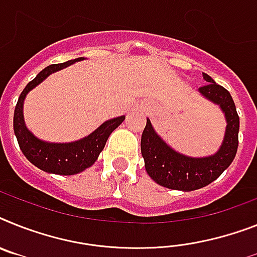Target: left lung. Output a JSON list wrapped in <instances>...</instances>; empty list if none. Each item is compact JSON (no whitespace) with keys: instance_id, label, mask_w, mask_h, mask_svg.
I'll use <instances>...</instances> for the list:
<instances>
[{"instance_id":"obj_1","label":"left lung","mask_w":257,"mask_h":257,"mask_svg":"<svg viewBox=\"0 0 257 257\" xmlns=\"http://www.w3.org/2000/svg\"><path fill=\"white\" fill-rule=\"evenodd\" d=\"M208 83L198 88L202 96L219 105L225 113L226 131L218 152L209 157L193 158L170 148L153 128L150 120L141 137V153L149 176L162 187L176 191H196L206 187L221 175L234 161L238 150L239 116L230 92L202 73Z\"/></svg>"}]
</instances>
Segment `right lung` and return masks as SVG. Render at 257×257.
I'll list each match as a JSON object with an SVG mask.
<instances>
[{"instance_id":"add662e5","label":"right lung","mask_w":257,"mask_h":257,"mask_svg":"<svg viewBox=\"0 0 257 257\" xmlns=\"http://www.w3.org/2000/svg\"><path fill=\"white\" fill-rule=\"evenodd\" d=\"M81 60H85V57L70 60L62 64H53L43 69L35 78L27 83L22 94L19 95L18 103L15 105L14 133L18 140L19 148L32 165H35L38 169L49 172V174L75 175L91 167L104 149L109 135L125 118V116H120V117L107 120L85 139L74 142H66V144L42 141L27 129L25 124V117H23V102H25L26 95L39 83H42L52 73L59 72L61 69Z\"/></svg>"}]
</instances>
